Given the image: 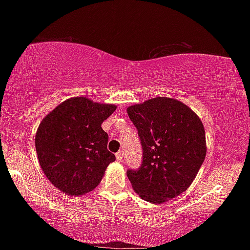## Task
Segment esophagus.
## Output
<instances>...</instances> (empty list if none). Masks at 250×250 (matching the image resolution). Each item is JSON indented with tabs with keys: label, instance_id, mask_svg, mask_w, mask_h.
Returning a JSON list of instances; mask_svg holds the SVG:
<instances>
[{
	"label": "esophagus",
	"instance_id": "obj_1",
	"mask_svg": "<svg viewBox=\"0 0 250 250\" xmlns=\"http://www.w3.org/2000/svg\"><path fill=\"white\" fill-rule=\"evenodd\" d=\"M116 158H117L118 161H121L122 158H124V151H121V150L118 151L117 154H116Z\"/></svg>",
	"mask_w": 250,
	"mask_h": 250
}]
</instances>
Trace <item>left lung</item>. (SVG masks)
I'll return each instance as SVG.
<instances>
[{
  "label": "left lung",
  "mask_w": 250,
  "mask_h": 250,
  "mask_svg": "<svg viewBox=\"0 0 250 250\" xmlns=\"http://www.w3.org/2000/svg\"><path fill=\"white\" fill-rule=\"evenodd\" d=\"M126 111L138 130L143 155L140 167L126 171L133 189L153 204L179 196L205 160L201 119L183 103L167 97L131 105Z\"/></svg>",
  "instance_id": "1"
}]
</instances>
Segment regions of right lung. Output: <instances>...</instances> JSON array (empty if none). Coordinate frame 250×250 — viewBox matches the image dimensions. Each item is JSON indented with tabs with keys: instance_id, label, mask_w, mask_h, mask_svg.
Masks as SVG:
<instances>
[{
	"instance_id": "right-lung-1",
	"label": "right lung",
	"mask_w": 250,
	"mask_h": 250,
	"mask_svg": "<svg viewBox=\"0 0 250 250\" xmlns=\"http://www.w3.org/2000/svg\"><path fill=\"white\" fill-rule=\"evenodd\" d=\"M115 104L75 97L57 105L37 129L35 146L41 167L55 188L79 196L100 183L116 156L107 149L108 134L101 124Z\"/></svg>"
}]
</instances>
